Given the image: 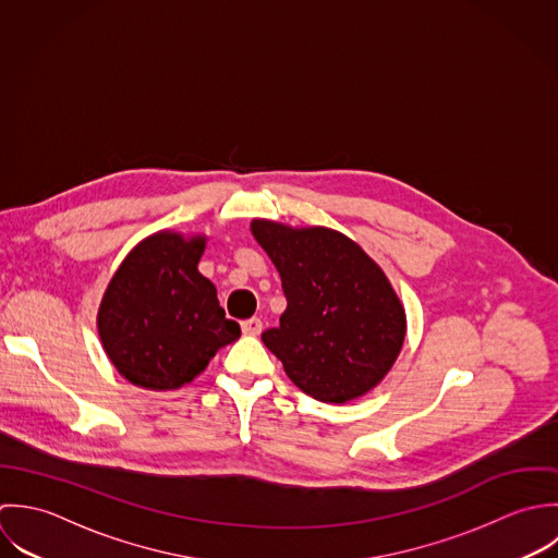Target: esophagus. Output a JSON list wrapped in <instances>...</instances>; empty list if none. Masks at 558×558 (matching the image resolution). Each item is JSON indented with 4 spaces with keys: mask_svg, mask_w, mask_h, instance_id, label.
<instances>
[{
    "mask_svg": "<svg viewBox=\"0 0 558 558\" xmlns=\"http://www.w3.org/2000/svg\"><path fill=\"white\" fill-rule=\"evenodd\" d=\"M241 330H243V335L258 336L260 335V330H263V322H260V319H256V317L245 319V322L241 324Z\"/></svg>",
    "mask_w": 558,
    "mask_h": 558,
    "instance_id": "34e87169",
    "label": "esophagus"
}]
</instances>
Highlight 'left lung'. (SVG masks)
Segmentation results:
<instances>
[{
	"mask_svg": "<svg viewBox=\"0 0 558 558\" xmlns=\"http://www.w3.org/2000/svg\"><path fill=\"white\" fill-rule=\"evenodd\" d=\"M250 230L282 280L287 311L260 338L289 379L324 403L373 390L392 368L408 328L381 267L332 228L252 220Z\"/></svg>",
	"mask_w": 558,
	"mask_h": 558,
	"instance_id": "8db88e82",
	"label": "left lung"
}]
</instances>
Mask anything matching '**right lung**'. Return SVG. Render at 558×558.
I'll use <instances>...</instances> for the list:
<instances>
[{"instance_id":"add662e5","label":"right lung","mask_w":558,"mask_h":558,"mask_svg":"<svg viewBox=\"0 0 558 558\" xmlns=\"http://www.w3.org/2000/svg\"><path fill=\"white\" fill-rule=\"evenodd\" d=\"M207 236L161 230L140 241L104 293L97 328L116 371L146 390H177L241 336L198 271Z\"/></svg>"}]
</instances>
